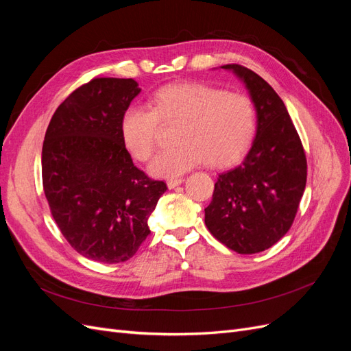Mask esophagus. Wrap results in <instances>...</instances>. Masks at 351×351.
I'll return each mask as SVG.
<instances>
[{"label":"esophagus","instance_id":"esophagus-1","mask_svg":"<svg viewBox=\"0 0 351 351\" xmlns=\"http://www.w3.org/2000/svg\"><path fill=\"white\" fill-rule=\"evenodd\" d=\"M184 182V178L183 177H176V178H169L168 182H167V186L169 187V189H174V187H177L178 184H182Z\"/></svg>","mask_w":351,"mask_h":351}]
</instances>
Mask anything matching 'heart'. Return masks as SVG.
Instances as JSON below:
<instances>
[{"mask_svg": "<svg viewBox=\"0 0 351 351\" xmlns=\"http://www.w3.org/2000/svg\"><path fill=\"white\" fill-rule=\"evenodd\" d=\"M161 124H178L176 146L159 154L151 165L158 177H174L202 162L210 167L234 161L250 145L256 130V108L241 92L204 83H177L159 88L147 105H132L121 117L125 149L146 162L156 147Z\"/></svg>", "mask_w": 351, "mask_h": 351, "instance_id": "obj_1", "label": "heart"}]
</instances>
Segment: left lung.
<instances>
[{
	"mask_svg": "<svg viewBox=\"0 0 351 351\" xmlns=\"http://www.w3.org/2000/svg\"><path fill=\"white\" fill-rule=\"evenodd\" d=\"M222 69L246 84L258 127L247 155L218 176L205 224L228 249L252 254L269 249L290 230L306 187V154L277 92L240 64Z\"/></svg>",
	"mask_w": 351,
	"mask_h": 351,
	"instance_id": "1",
	"label": "left lung"
}]
</instances>
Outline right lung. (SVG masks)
<instances>
[{"label":"right lung","mask_w":351,"mask_h":351,"mask_svg":"<svg viewBox=\"0 0 351 351\" xmlns=\"http://www.w3.org/2000/svg\"><path fill=\"white\" fill-rule=\"evenodd\" d=\"M133 79L95 77L52 115L42 146V184L61 234L84 258L129 261L151 234L147 218L167 190L137 168L120 132L139 95Z\"/></svg>","instance_id":"right-lung-1"}]
</instances>
